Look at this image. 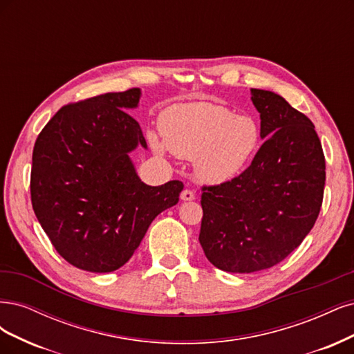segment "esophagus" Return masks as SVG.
Wrapping results in <instances>:
<instances>
[{"mask_svg":"<svg viewBox=\"0 0 354 354\" xmlns=\"http://www.w3.org/2000/svg\"><path fill=\"white\" fill-rule=\"evenodd\" d=\"M180 200L182 201L196 200V194H194V191H191V189H184V191H182V194H180Z\"/></svg>","mask_w":354,"mask_h":354,"instance_id":"esophagus-1","label":"esophagus"}]
</instances>
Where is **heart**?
Masks as SVG:
<instances>
[{"label": "heart", "mask_w": 354, "mask_h": 354, "mask_svg": "<svg viewBox=\"0 0 354 354\" xmlns=\"http://www.w3.org/2000/svg\"><path fill=\"white\" fill-rule=\"evenodd\" d=\"M162 138L150 132L153 150L192 158L194 172L204 184L219 185L241 175L260 148L254 118L235 115L210 101L178 102L160 115Z\"/></svg>", "instance_id": "b5f03b06"}]
</instances>
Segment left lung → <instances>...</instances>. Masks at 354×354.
I'll use <instances>...</instances> for the list:
<instances>
[{
	"label": "left lung",
	"mask_w": 354,
	"mask_h": 354,
	"mask_svg": "<svg viewBox=\"0 0 354 354\" xmlns=\"http://www.w3.org/2000/svg\"><path fill=\"white\" fill-rule=\"evenodd\" d=\"M263 145L244 172L201 194L198 241L210 263L231 273L278 265L321 212L325 157L313 123L281 95L250 89Z\"/></svg>",
	"instance_id": "obj_1"
}]
</instances>
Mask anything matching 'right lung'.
I'll return each instance as SVG.
<instances>
[{"label":"right lung","mask_w":354,"mask_h":354,"mask_svg":"<svg viewBox=\"0 0 354 354\" xmlns=\"http://www.w3.org/2000/svg\"><path fill=\"white\" fill-rule=\"evenodd\" d=\"M141 95L133 88L64 106L33 147V212L57 253L77 269L123 266L184 189L180 180L150 187L136 174L131 153L147 150V141L127 111Z\"/></svg>","instance_id":"1"}]
</instances>
